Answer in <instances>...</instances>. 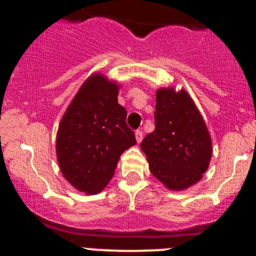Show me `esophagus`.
Returning a JSON list of instances; mask_svg holds the SVG:
<instances>
[{
    "mask_svg": "<svg viewBox=\"0 0 256 256\" xmlns=\"http://www.w3.org/2000/svg\"><path fill=\"white\" fill-rule=\"evenodd\" d=\"M135 136H136V141H138V142H141V141H142V138H144L142 130H136Z\"/></svg>",
    "mask_w": 256,
    "mask_h": 256,
    "instance_id": "esophagus-1",
    "label": "esophagus"
}]
</instances>
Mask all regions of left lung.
<instances>
[{
	"instance_id": "1",
	"label": "left lung",
	"mask_w": 256,
	"mask_h": 256,
	"mask_svg": "<svg viewBox=\"0 0 256 256\" xmlns=\"http://www.w3.org/2000/svg\"><path fill=\"white\" fill-rule=\"evenodd\" d=\"M150 171L167 188L182 190L207 171L212 141L204 121L190 95L174 89L156 94L154 131L141 142Z\"/></svg>"
}]
</instances>
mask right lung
I'll use <instances>...</instances> for the list:
<instances>
[{
  "label": "right lung",
  "instance_id": "right-lung-1",
  "mask_svg": "<svg viewBox=\"0 0 256 256\" xmlns=\"http://www.w3.org/2000/svg\"><path fill=\"white\" fill-rule=\"evenodd\" d=\"M118 92V85L100 74L90 76L58 128L56 157L62 174L76 190L89 194L104 190L122 152L136 144Z\"/></svg>",
  "mask_w": 256,
  "mask_h": 256
}]
</instances>
